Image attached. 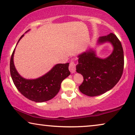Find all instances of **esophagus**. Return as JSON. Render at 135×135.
Returning <instances> with one entry per match:
<instances>
[{
  "mask_svg": "<svg viewBox=\"0 0 135 135\" xmlns=\"http://www.w3.org/2000/svg\"><path fill=\"white\" fill-rule=\"evenodd\" d=\"M69 69L71 73H74L76 70V64L74 61H71L69 64Z\"/></svg>",
  "mask_w": 135,
  "mask_h": 135,
  "instance_id": "obj_1",
  "label": "esophagus"
}]
</instances>
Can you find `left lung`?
<instances>
[{
    "label": "left lung",
    "mask_w": 135,
    "mask_h": 135,
    "mask_svg": "<svg viewBox=\"0 0 135 135\" xmlns=\"http://www.w3.org/2000/svg\"><path fill=\"white\" fill-rule=\"evenodd\" d=\"M106 42H110L114 47L113 52L108 58H98L92 50L79 56L76 71L84 77L79 88L89 97L100 95L112 89L122 75L124 56L121 42L112 33L99 38V44Z\"/></svg>",
    "instance_id": "1"
}]
</instances>
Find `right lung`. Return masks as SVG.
Wrapping results in <instances>:
<instances>
[{"label": "right lung", "instance_id": "right-lung-1", "mask_svg": "<svg viewBox=\"0 0 135 135\" xmlns=\"http://www.w3.org/2000/svg\"><path fill=\"white\" fill-rule=\"evenodd\" d=\"M23 36L24 34L18 42ZM15 49L11 56L10 70L13 82L18 91L27 99L37 103L44 102L54 98L60 91L62 80L71 74L69 71V63L56 64L49 73L38 79H25L18 73L15 67Z\"/></svg>", "mask_w": 135, "mask_h": 135}]
</instances>
